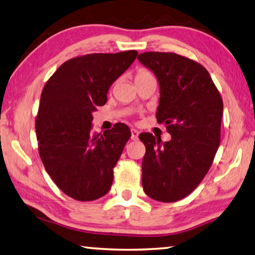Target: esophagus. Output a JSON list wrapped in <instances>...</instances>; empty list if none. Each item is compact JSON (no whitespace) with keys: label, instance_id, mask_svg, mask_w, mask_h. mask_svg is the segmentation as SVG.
I'll list each match as a JSON object with an SVG mask.
<instances>
[{"label":"esophagus","instance_id":"obj_1","mask_svg":"<svg viewBox=\"0 0 255 255\" xmlns=\"http://www.w3.org/2000/svg\"><path fill=\"white\" fill-rule=\"evenodd\" d=\"M131 139L134 141L139 139V131L135 130V128H132L131 130Z\"/></svg>","mask_w":255,"mask_h":255}]
</instances>
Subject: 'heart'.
Segmentation results:
<instances>
[{"mask_svg":"<svg viewBox=\"0 0 255 255\" xmlns=\"http://www.w3.org/2000/svg\"><path fill=\"white\" fill-rule=\"evenodd\" d=\"M145 75H150L149 71H146L145 69H140L139 71H137V74L135 76V78L137 77H142V76H145Z\"/></svg>","mask_w":255,"mask_h":255,"instance_id":"obj_1","label":"heart"}]
</instances>
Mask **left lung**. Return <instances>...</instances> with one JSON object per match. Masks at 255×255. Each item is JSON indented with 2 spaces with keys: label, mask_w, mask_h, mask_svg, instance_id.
<instances>
[{
  "label": "left lung",
  "mask_w": 255,
  "mask_h": 255,
  "mask_svg": "<svg viewBox=\"0 0 255 255\" xmlns=\"http://www.w3.org/2000/svg\"><path fill=\"white\" fill-rule=\"evenodd\" d=\"M137 59L160 87L158 123L171 140L141 133L145 145L142 186L150 198L172 203L185 198L206 176L221 142L223 101L208 71L172 52H143Z\"/></svg>",
  "instance_id": "left-lung-1"
}]
</instances>
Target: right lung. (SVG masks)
I'll return each mask as SVG.
<instances>
[{"label":"right lung","mask_w":255,"mask_h":255,"mask_svg":"<svg viewBox=\"0 0 255 255\" xmlns=\"http://www.w3.org/2000/svg\"><path fill=\"white\" fill-rule=\"evenodd\" d=\"M136 56L130 50L73 58L43 87L35 120L40 158L58 188L79 202L109 193L113 168L131 137L123 123L93 133L92 121L96 107L107 102L111 85Z\"/></svg>","instance_id":"add662e5"}]
</instances>
